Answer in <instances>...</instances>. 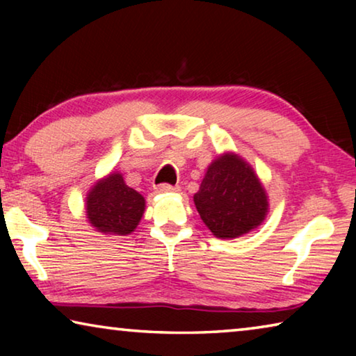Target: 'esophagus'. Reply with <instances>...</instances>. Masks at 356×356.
<instances>
[{
    "instance_id": "esophagus-1",
    "label": "esophagus",
    "mask_w": 356,
    "mask_h": 356,
    "mask_svg": "<svg viewBox=\"0 0 356 356\" xmlns=\"http://www.w3.org/2000/svg\"><path fill=\"white\" fill-rule=\"evenodd\" d=\"M156 193H174V191H179V186H172V185H168V184H161L155 188Z\"/></svg>"
}]
</instances>
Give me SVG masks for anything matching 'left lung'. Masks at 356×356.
<instances>
[{
  "mask_svg": "<svg viewBox=\"0 0 356 356\" xmlns=\"http://www.w3.org/2000/svg\"><path fill=\"white\" fill-rule=\"evenodd\" d=\"M193 201L209 231L225 240L254 231L270 207L261 179L236 152H222L209 165Z\"/></svg>",
  "mask_w": 356,
  "mask_h": 356,
  "instance_id": "8db88e82",
  "label": "left lung"
}]
</instances>
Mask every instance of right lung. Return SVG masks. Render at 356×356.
Listing matches in <instances>:
<instances>
[{
    "mask_svg": "<svg viewBox=\"0 0 356 356\" xmlns=\"http://www.w3.org/2000/svg\"><path fill=\"white\" fill-rule=\"evenodd\" d=\"M86 218L104 236H129L140 225L146 200L113 171L99 179L86 195Z\"/></svg>",
    "mask_w": 356,
    "mask_h": 356,
    "instance_id": "add662e5",
    "label": "right lung"
}]
</instances>
